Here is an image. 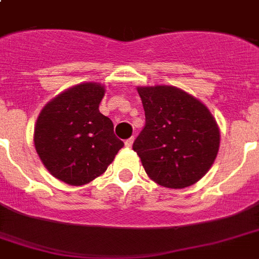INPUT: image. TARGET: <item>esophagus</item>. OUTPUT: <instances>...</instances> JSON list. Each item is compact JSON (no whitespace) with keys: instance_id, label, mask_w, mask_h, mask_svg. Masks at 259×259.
<instances>
[{"instance_id":"esophagus-1","label":"esophagus","mask_w":259,"mask_h":259,"mask_svg":"<svg viewBox=\"0 0 259 259\" xmlns=\"http://www.w3.org/2000/svg\"><path fill=\"white\" fill-rule=\"evenodd\" d=\"M133 142H134V137L127 138V140L125 141V146H126V148H130V146L133 145Z\"/></svg>"}]
</instances>
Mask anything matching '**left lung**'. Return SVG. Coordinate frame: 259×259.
<instances>
[{"instance_id": "8db88e82", "label": "left lung", "mask_w": 259, "mask_h": 259, "mask_svg": "<svg viewBox=\"0 0 259 259\" xmlns=\"http://www.w3.org/2000/svg\"><path fill=\"white\" fill-rule=\"evenodd\" d=\"M145 126L133 144L148 176L166 188H185L208 172L221 132L212 114L188 93L173 86L137 87Z\"/></svg>"}]
</instances>
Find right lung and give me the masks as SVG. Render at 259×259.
Here are the masks:
<instances>
[{"label":"right lung","mask_w":259,"mask_h":259,"mask_svg":"<svg viewBox=\"0 0 259 259\" xmlns=\"http://www.w3.org/2000/svg\"><path fill=\"white\" fill-rule=\"evenodd\" d=\"M103 95L101 83H80L59 94L38 114L34 148L44 166L63 183L93 181L123 146L111 119L99 111Z\"/></svg>","instance_id":"add662e5"}]
</instances>
